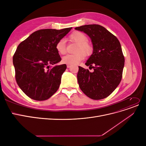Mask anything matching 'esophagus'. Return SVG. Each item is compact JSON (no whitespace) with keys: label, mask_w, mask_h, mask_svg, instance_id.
<instances>
[{"label":"esophagus","mask_w":146,"mask_h":146,"mask_svg":"<svg viewBox=\"0 0 146 146\" xmlns=\"http://www.w3.org/2000/svg\"><path fill=\"white\" fill-rule=\"evenodd\" d=\"M70 66H71L69 65V64H67V68H70Z\"/></svg>","instance_id":"1"}]
</instances>
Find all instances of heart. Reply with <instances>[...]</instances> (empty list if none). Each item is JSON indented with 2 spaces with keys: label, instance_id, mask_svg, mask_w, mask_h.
Wrapping results in <instances>:
<instances>
[{
  "label": "heart",
  "instance_id": "1",
  "mask_svg": "<svg viewBox=\"0 0 146 146\" xmlns=\"http://www.w3.org/2000/svg\"><path fill=\"white\" fill-rule=\"evenodd\" d=\"M69 38L72 41L78 43L77 53L74 54H67L63 57V63L73 65L78 64L85 58L86 55H89L92 52V46L87 41L88 38L85 34L80 32H74L70 35ZM56 49L60 54L63 55L66 52V41L64 39H60L56 44Z\"/></svg>",
  "mask_w": 146,
  "mask_h": 146
}]
</instances>
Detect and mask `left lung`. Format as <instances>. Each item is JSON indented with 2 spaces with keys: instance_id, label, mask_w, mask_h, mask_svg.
<instances>
[{
  "instance_id": "obj_1",
  "label": "left lung",
  "mask_w": 146,
  "mask_h": 146,
  "mask_svg": "<svg viewBox=\"0 0 146 146\" xmlns=\"http://www.w3.org/2000/svg\"><path fill=\"white\" fill-rule=\"evenodd\" d=\"M75 29L87 34L93 45V52L85 64L93 68L94 72L78 66L79 87L92 99L107 98L117 87L122 77L125 59L120 42L100 25H85Z\"/></svg>"
}]
</instances>
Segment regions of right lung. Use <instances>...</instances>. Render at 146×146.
<instances>
[{
  "mask_svg": "<svg viewBox=\"0 0 146 146\" xmlns=\"http://www.w3.org/2000/svg\"><path fill=\"white\" fill-rule=\"evenodd\" d=\"M72 27L41 29L31 34L17 46L13 57L17 85L30 98L49 99L59 88L65 64L50 68L61 61L56 44Z\"/></svg>",
  "mask_w": 146,
  "mask_h": 146,
  "instance_id": "obj_1",
  "label": "right lung"
}]
</instances>
